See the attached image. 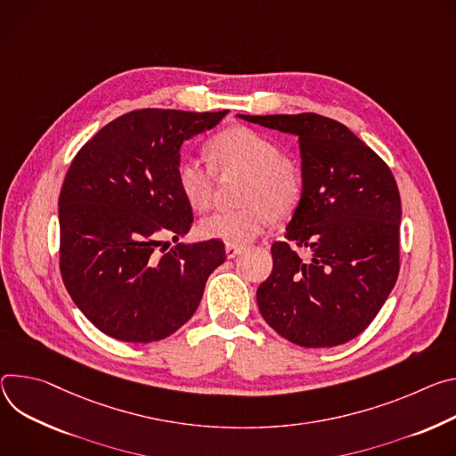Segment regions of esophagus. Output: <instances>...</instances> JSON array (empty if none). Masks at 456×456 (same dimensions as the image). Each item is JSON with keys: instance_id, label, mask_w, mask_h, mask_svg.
<instances>
[{"instance_id": "34e87169", "label": "esophagus", "mask_w": 456, "mask_h": 456, "mask_svg": "<svg viewBox=\"0 0 456 456\" xmlns=\"http://www.w3.org/2000/svg\"><path fill=\"white\" fill-rule=\"evenodd\" d=\"M226 257L228 259H235L239 254H242L244 248L242 246H233V244H226Z\"/></svg>"}]
</instances>
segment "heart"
<instances>
[{
  "instance_id": "b5f03b06",
  "label": "heart",
  "mask_w": 456,
  "mask_h": 456,
  "mask_svg": "<svg viewBox=\"0 0 456 456\" xmlns=\"http://www.w3.org/2000/svg\"><path fill=\"white\" fill-rule=\"evenodd\" d=\"M208 165L183 158L175 167V183L195 212L212 207L216 175H242L237 210L219 212L199 224L205 239L242 246L254 240L272 219L295 212L305 191V175L298 163L279 154L277 144L248 126H232L207 142Z\"/></svg>"
}]
</instances>
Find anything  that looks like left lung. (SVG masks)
Listing matches in <instances>:
<instances>
[{"label": "left lung", "mask_w": 456, "mask_h": 456, "mask_svg": "<svg viewBox=\"0 0 456 456\" xmlns=\"http://www.w3.org/2000/svg\"><path fill=\"white\" fill-rule=\"evenodd\" d=\"M239 118L298 135L305 175L284 240L272 244L273 270L257 289L261 315L297 346L346 344L371 324L398 277L396 181L335 119L314 112Z\"/></svg>", "instance_id": "obj_1"}]
</instances>
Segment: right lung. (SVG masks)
<instances>
[{"label":"right lung","mask_w":456,"mask_h":456,"mask_svg":"<svg viewBox=\"0 0 456 456\" xmlns=\"http://www.w3.org/2000/svg\"><path fill=\"white\" fill-rule=\"evenodd\" d=\"M228 112L141 109L101 128L60 193V272L83 315L123 342H154L195 314L224 242L175 244L191 208L175 183L183 141ZM162 249L159 250V248Z\"/></svg>","instance_id":"right-lung-1"}]
</instances>
